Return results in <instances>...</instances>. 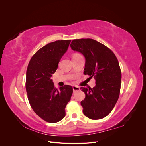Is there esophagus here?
Segmentation results:
<instances>
[{"instance_id":"1","label":"esophagus","mask_w":146,"mask_h":146,"mask_svg":"<svg viewBox=\"0 0 146 146\" xmlns=\"http://www.w3.org/2000/svg\"><path fill=\"white\" fill-rule=\"evenodd\" d=\"M72 89H73L74 92H76V91H77L80 90V88H79V87L77 86L74 85V86H72Z\"/></svg>"}]
</instances>
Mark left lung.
I'll use <instances>...</instances> for the list:
<instances>
[{
    "label": "left lung",
    "mask_w": 146,
    "mask_h": 146,
    "mask_svg": "<svg viewBox=\"0 0 146 146\" xmlns=\"http://www.w3.org/2000/svg\"><path fill=\"white\" fill-rule=\"evenodd\" d=\"M85 58L84 74L94 77L96 86L81 88L85 98L81 101L83 113L93 120L111 113L118 100L121 85V70L114 53L92 39H74L70 45Z\"/></svg>",
    "instance_id": "8db88e82"
}]
</instances>
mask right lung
<instances>
[{"label":"right lung","instance_id":"right-lung-1","mask_svg":"<svg viewBox=\"0 0 146 146\" xmlns=\"http://www.w3.org/2000/svg\"><path fill=\"white\" fill-rule=\"evenodd\" d=\"M71 40L47 44L32 57L26 72L25 88L34 112L50 123L60 121L66 115L65 108L70 100L72 87L66 85L58 90L52 80Z\"/></svg>","mask_w":146,"mask_h":146}]
</instances>
